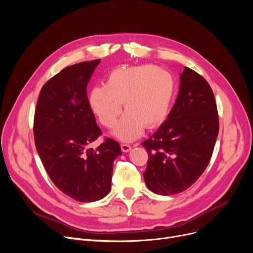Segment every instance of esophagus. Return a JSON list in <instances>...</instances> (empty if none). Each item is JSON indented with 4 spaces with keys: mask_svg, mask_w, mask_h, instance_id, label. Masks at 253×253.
I'll use <instances>...</instances> for the list:
<instances>
[{
    "mask_svg": "<svg viewBox=\"0 0 253 253\" xmlns=\"http://www.w3.org/2000/svg\"><path fill=\"white\" fill-rule=\"evenodd\" d=\"M121 149H122V151L124 153H128V152L131 151V147H130L129 144H127V143H122L121 144Z\"/></svg>",
    "mask_w": 253,
    "mask_h": 253,
    "instance_id": "obj_1",
    "label": "esophagus"
}]
</instances>
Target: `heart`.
<instances>
[{
	"label": "heart",
	"instance_id": "1",
	"mask_svg": "<svg viewBox=\"0 0 253 253\" xmlns=\"http://www.w3.org/2000/svg\"><path fill=\"white\" fill-rule=\"evenodd\" d=\"M176 83L170 72L154 64H141L113 71L105 85H96L89 93V104L99 122L121 141H132L144 130L160 126L168 116L175 96Z\"/></svg>",
	"mask_w": 253,
	"mask_h": 253
}]
</instances>
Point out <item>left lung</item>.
<instances>
[{"instance_id": "1", "label": "left lung", "mask_w": 253, "mask_h": 253, "mask_svg": "<svg viewBox=\"0 0 253 253\" xmlns=\"http://www.w3.org/2000/svg\"><path fill=\"white\" fill-rule=\"evenodd\" d=\"M179 79L177 98L167 120L141 143L149 154L145 184L164 196L185 191L202 175L219 129L214 94L206 80L187 66Z\"/></svg>"}]
</instances>
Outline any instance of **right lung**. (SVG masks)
<instances>
[{"label": "right lung", "mask_w": 253, "mask_h": 253, "mask_svg": "<svg viewBox=\"0 0 253 253\" xmlns=\"http://www.w3.org/2000/svg\"><path fill=\"white\" fill-rule=\"evenodd\" d=\"M99 62H80L51 78L35 112V143L45 170L62 193L79 202H94L110 193L113 164L122 154L112 138L88 149L101 134L86 91Z\"/></svg>", "instance_id": "1"}]
</instances>
